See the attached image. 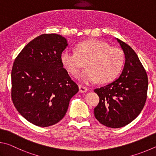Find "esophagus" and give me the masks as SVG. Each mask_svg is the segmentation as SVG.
<instances>
[{
	"label": "esophagus",
	"instance_id": "1",
	"mask_svg": "<svg viewBox=\"0 0 156 156\" xmlns=\"http://www.w3.org/2000/svg\"><path fill=\"white\" fill-rule=\"evenodd\" d=\"M79 89H80V92L81 93H84V92H86L88 91V89L86 87L82 86H79Z\"/></svg>",
	"mask_w": 156,
	"mask_h": 156
}]
</instances>
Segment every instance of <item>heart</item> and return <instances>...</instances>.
Masks as SVG:
<instances>
[{
    "instance_id": "b5f03b06",
    "label": "heart",
    "mask_w": 156,
    "mask_h": 156,
    "mask_svg": "<svg viewBox=\"0 0 156 156\" xmlns=\"http://www.w3.org/2000/svg\"><path fill=\"white\" fill-rule=\"evenodd\" d=\"M125 55L121 49L110 47L98 40L84 41L76 46V52L63 51L60 60L71 75H76L86 62L85 70L78 75L81 83L89 84L99 81L108 83L115 79L122 68Z\"/></svg>"
}]
</instances>
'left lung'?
<instances>
[{
	"label": "left lung",
	"instance_id": "1",
	"mask_svg": "<svg viewBox=\"0 0 156 156\" xmlns=\"http://www.w3.org/2000/svg\"><path fill=\"white\" fill-rule=\"evenodd\" d=\"M125 54V64L118 79L94 90L99 103L94 116L102 125L119 128L130 123L144 108L148 78L137 54L130 46L116 38Z\"/></svg>",
	"mask_w": 156,
	"mask_h": 156
}]
</instances>
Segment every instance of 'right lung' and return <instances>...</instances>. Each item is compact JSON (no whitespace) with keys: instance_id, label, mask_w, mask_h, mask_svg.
Returning a JSON list of instances; mask_svg holds the SVG:
<instances>
[{"instance_id":"right-lung-1","label":"right lung","mask_w":156,"mask_h":156,"mask_svg":"<svg viewBox=\"0 0 156 156\" xmlns=\"http://www.w3.org/2000/svg\"><path fill=\"white\" fill-rule=\"evenodd\" d=\"M68 45L60 35H41L24 46L13 63V105L37 126L48 127L61 121L70 99L79 91L60 60Z\"/></svg>"}]
</instances>
